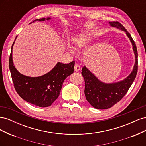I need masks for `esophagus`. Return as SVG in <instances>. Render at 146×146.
I'll return each mask as SVG.
<instances>
[{
  "label": "esophagus",
  "mask_w": 146,
  "mask_h": 146,
  "mask_svg": "<svg viewBox=\"0 0 146 146\" xmlns=\"http://www.w3.org/2000/svg\"><path fill=\"white\" fill-rule=\"evenodd\" d=\"M74 69H75V70L77 72V71H79V70H80L81 68H80V65H78V64H76L74 66Z\"/></svg>",
  "instance_id": "esophagus-1"
}]
</instances>
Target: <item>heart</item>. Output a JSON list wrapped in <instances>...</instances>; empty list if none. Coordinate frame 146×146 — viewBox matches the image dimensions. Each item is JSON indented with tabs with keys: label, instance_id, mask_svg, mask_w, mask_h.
Segmentation results:
<instances>
[{
	"label": "heart",
	"instance_id": "1",
	"mask_svg": "<svg viewBox=\"0 0 146 146\" xmlns=\"http://www.w3.org/2000/svg\"><path fill=\"white\" fill-rule=\"evenodd\" d=\"M94 30H90L86 31V32L77 35L76 36H75L73 38V42L75 47L77 48H83L87 44L88 41L90 40V38L94 35ZM67 46L69 50L71 52L72 54H76V51L71 45L69 44H68Z\"/></svg>",
	"mask_w": 146,
	"mask_h": 146
}]
</instances>
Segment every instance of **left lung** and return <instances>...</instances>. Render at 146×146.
Segmentation results:
<instances>
[{
  "label": "left lung",
  "instance_id": "obj_1",
  "mask_svg": "<svg viewBox=\"0 0 146 146\" xmlns=\"http://www.w3.org/2000/svg\"><path fill=\"white\" fill-rule=\"evenodd\" d=\"M109 24L125 32L131 43L135 62L129 76L122 80L113 83H105L100 80L85 66H83L82 74L85 79L86 99L92 107L99 110L108 109L121 100L133 83L138 71V52L130 34L119 22H109Z\"/></svg>",
  "mask_w": 146,
  "mask_h": 146
}]
</instances>
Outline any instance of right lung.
I'll return each mask as SVG.
<instances>
[{
  "label": "right lung",
  "instance_id": "add662e5",
  "mask_svg": "<svg viewBox=\"0 0 146 146\" xmlns=\"http://www.w3.org/2000/svg\"><path fill=\"white\" fill-rule=\"evenodd\" d=\"M50 19L49 17H44L33 23ZM17 37L11 46L9 59V68L15 90L21 98L29 103L40 107L50 106L59 96L65 79L74 72L75 61L69 64L58 62L51 70L41 76H25L16 69L13 61V47Z\"/></svg>",
  "mask_w": 146,
  "mask_h": 146
}]
</instances>
